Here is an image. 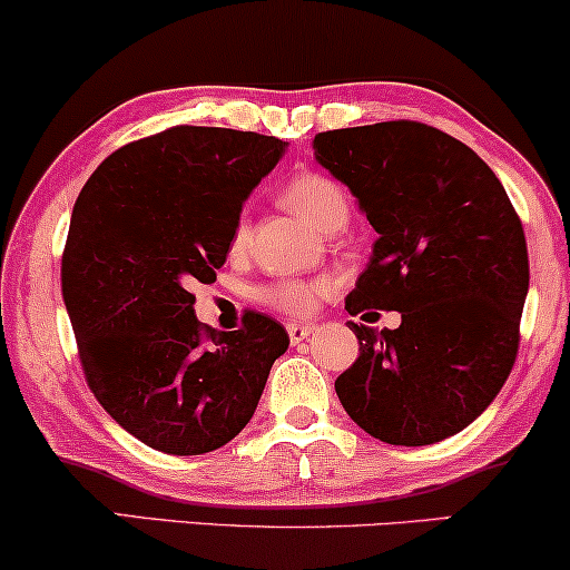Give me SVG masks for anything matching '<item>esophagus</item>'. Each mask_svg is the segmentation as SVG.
Masks as SVG:
<instances>
[{"mask_svg": "<svg viewBox=\"0 0 570 570\" xmlns=\"http://www.w3.org/2000/svg\"><path fill=\"white\" fill-rule=\"evenodd\" d=\"M312 333H314V325H296V322H293V325H287V335H291V343L306 341Z\"/></svg>", "mask_w": 570, "mask_h": 570, "instance_id": "34e87169", "label": "esophagus"}]
</instances>
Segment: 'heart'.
<instances>
[{
  "mask_svg": "<svg viewBox=\"0 0 570 570\" xmlns=\"http://www.w3.org/2000/svg\"><path fill=\"white\" fill-rule=\"evenodd\" d=\"M283 198L293 214L312 224L322 232H338L348 219V198L346 189L338 181L325 177V174H298L296 179L287 181ZM250 240V224L245 216L235 222L229 237V253H243ZM330 293V283L325 279H277V283L264 285L258 291V301L266 306L277 308L287 317H308L320 306L322 296Z\"/></svg>",
  "mask_w": 570,
  "mask_h": 570,
  "instance_id": "1",
  "label": "heart"
}]
</instances>
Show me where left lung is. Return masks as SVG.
Here are the masks:
<instances>
[{
  "instance_id": "left-lung-1",
  "label": "left lung",
  "mask_w": 570,
  "mask_h": 570,
  "mask_svg": "<svg viewBox=\"0 0 570 570\" xmlns=\"http://www.w3.org/2000/svg\"><path fill=\"white\" fill-rule=\"evenodd\" d=\"M314 158L377 232L346 312L402 314L396 330L348 322L360 360L335 393L385 444L444 441L494 402L515 364L529 293L523 224L497 174L428 124L322 131Z\"/></svg>"
}]
</instances>
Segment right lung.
<instances>
[{"label":"right lung","mask_w":570,"mask_h":570,"mask_svg":"<svg viewBox=\"0 0 570 570\" xmlns=\"http://www.w3.org/2000/svg\"><path fill=\"white\" fill-rule=\"evenodd\" d=\"M285 142L219 126H171L118 147L70 216L62 301L83 375L102 410L142 444L206 454L235 439L287 338L243 314L219 333L195 317V283H214L253 187Z\"/></svg>","instance_id":"1"}]
</instances>
